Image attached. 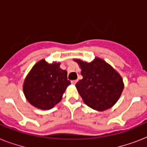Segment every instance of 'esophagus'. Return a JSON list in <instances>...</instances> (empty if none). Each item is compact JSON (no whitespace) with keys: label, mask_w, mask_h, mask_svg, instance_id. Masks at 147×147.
Segmentation results:
<instances>
[{"label":"esophagus","mask_w":147,"mask_h":147,"mask_svg":"<svg viewBox=\"0 0 147 147\" xmlns=\"http://www.w3.org/2000/svg\"><path fill=\"white\" fill-rule=\"evenodd\" d=\"M76 82H77V80H72V81H71V84H73V85H75V84H76Z\"/></svg>","instance_id":"1"}]
</instances>
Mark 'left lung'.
<instances>
[{
    "label": "left lung",
    "mask_w": 147,
    "mask_h": 147,
    "mask_svg": "<svg viewBox=\"0 0 147 147\" xmlns=\"http://www.w3.org/2000/svg\"><path fill=\"white\" fill-rule=\"evenodd\" d=\"M83 76L76 84L84 102L97 111H105L117 101L123 89V80L104 60L97 58L88 63L77 60Z\"/></svg>",
    "instance_id": "left-lung-1"
}]
</instances>
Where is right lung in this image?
Returning a JSON list of instances; mask_svg holds the SVG:
<instances>
[{
	"label": "right lung",
	"mask_w": 147,
	"mask_h": 147,
	"mask_svg": "<svg viewBox=\"0 0 147 147\" xmlns=\"http://www.w3.org/2000/svg\"><path fill=\"white\" fill-rule=\"evenodd\" d=\"M59 63H47L41 60L33 67L24 81V92L34 107L49 110L62 99V94L71 82L67 71L59 68Z\"/></svg>",
	"instance_id": "obj_1"
}]
</instances>
